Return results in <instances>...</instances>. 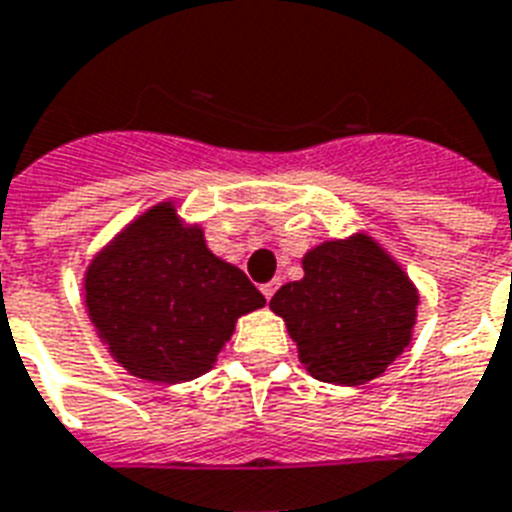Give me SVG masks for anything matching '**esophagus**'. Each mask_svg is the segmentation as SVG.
Here are the masks:
<instances>
[{"instance_id":"esophagus-1","label":"esophagus","mask_w":512,"mask_h":512,"mask_svg":"<svg viewBox=\"0 0 512 512\" xmlns=\"http://www.w3.org/2000/svg\"><path fill=\"white\" fill-rule=\"evenodd\" d=\"M263 295H265V300H271L273 295H276V289H279V281H268V284H263Z\"/></svg>"}]
</instances>
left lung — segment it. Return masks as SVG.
<instances>
[{
    "mask_svg": "<svg viewBox=\"0 0 512 512\" xmlns=\"http://www.w3.org/2000/svg\"><path fill=\"white\" fill-rule=\"evenodd\" d=\"M305 276L273 295L305 369L321 382L364 385L412 342L417 287L366 233L324 241L303 257Z\"/></svg>",
    "mask_w": 512,
    "mask_h": 512,
    "instance_id": "1",
    "label": "left lung"
}]
</instances>
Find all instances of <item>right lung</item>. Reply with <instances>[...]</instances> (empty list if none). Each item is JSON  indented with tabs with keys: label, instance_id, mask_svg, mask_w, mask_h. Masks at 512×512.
Instances as JSON below:
<instances>
[{
	"label": "right lung",
	"instance_id": "add662e5",
	"mask_svg": "<svg viewBox=\"0 0 512 512\" xmlns=\"http://www.w3.org/2000/svg\"><path fill=\"white\" fill-rule=\"evenodd\" d=\"M84 305L127 372L175 385L209 372L239 316L263 308L265 297L209 252L201 225L183 223L175 201H162L92 257Z\"/></svg>",
	"mask_w": 512,
	"mask_h": 512
}]
</instances>
